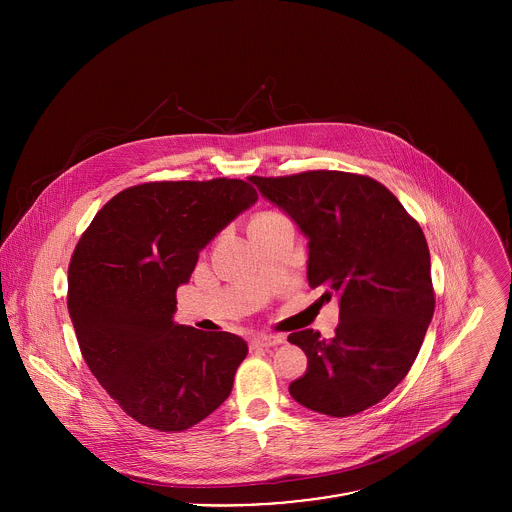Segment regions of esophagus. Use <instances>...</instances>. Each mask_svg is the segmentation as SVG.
<instances>
[{"label":"esophagus","instance_id":"34e87169","mask_svg":"<svg viewBox=\"0 0 512 512\" xmlns=\"http://www.w3.org/2000/svg\"><path fill=\"white\" fill-rule=\"evenodd\" d=\"M282 343H284L282 335H258L252 339V347H276Z\"/></svg>","mask_w":512,"mask_h":512}]
</instances>
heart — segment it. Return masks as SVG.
Here are the masks:
<instances>
[{
    "mask_svg": "<svg viewBox=\"0 0 512 512\" xmlns=\"http://www.w3.org/2000/svg\"><path fill=\"white\" fill-rule=\"evenodd\" d=\"M258 217H262V215H258Z\"/></svg>",
    "mask_w": 512,
    "mask_h": 512,
    "instance_id": "1",
    "label": "heart"
}]
</instances>
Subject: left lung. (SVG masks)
I'll use <instances>...</instances> for the list:
<instances>
[{"instance_id": "left-lung-1", "label": "left lung", "mask_w": 512, "mask_h": 512, "mask_svg": "<svg viewBox=\"0 0 512 512\" xmlns=\"http://www.w3.org/2000/svg\"><path fill=\"white\" fill-rule=\"evenodd\" d=\"M248 181L309 240V286L339 295L335 337L313 329L288 337L307 355L305 374L290 384L293 400L333 418L378 404L414 365L434 317L420 224L366 175L305 171Z\"/></svg>"}]
</instances>
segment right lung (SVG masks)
<instances>
[{
  "instance_id": "obj_1",
  "label": "right lung",
  "mask_w": 512,
  "mask_h": 512,
  "mask_svg": "<svg viewBox=\"0 0 512 512\" xmlns=\"http://www.w3.org/2000/svg\"><path fill=\"white\" fill-rule=\"evenodd\" d=\"M258 201L240 179L157 181L124 189L90 222L69 266L80 353L136 422L183 432L228 398L248 345L173 321L199 252Z\"/></svg>"
}]
</instances>
